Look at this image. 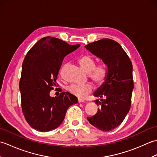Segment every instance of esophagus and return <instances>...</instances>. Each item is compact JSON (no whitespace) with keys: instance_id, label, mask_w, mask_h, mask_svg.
<instances>
[{"instance_id":"34e87169","label":"esophagus","mask_w":157,"mask_h":157,"mask_svg":"<svg viewBox=\"0 0 157 157\" xmlns=\"http://www.w3.org/2000/svg\"><path fill=\"white\" fill-rule=\"evenodd\" d=\"M85 101L84 99H82V98H78V102H84Z\"/></svg>"}]
</instances>
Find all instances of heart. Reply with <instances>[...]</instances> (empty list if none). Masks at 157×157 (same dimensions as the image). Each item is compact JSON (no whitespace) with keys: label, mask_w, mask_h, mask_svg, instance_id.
<instances>
[{"label":"heart","mask_w":157,"mask_h":157,"mask_svg":"<svg viewBox=\"0 0 157 157\" xmlns=\"http://www.w3.org/2000/svg\"><path fill=\"white\" fill-rule=\"evenodd\" d=\"M78 63L86 73H89V77L96 84L101 85L107 78V70L102 65L95 66V61L88 55H83L78 59ZM93 86L90 84H73L68 87V90L71 94L79 98H84L91 92Z\"/></svg>","instance_id":"1"}]
</instances>
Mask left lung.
<instances>
[{"instance_id":"obj_1","label":"left lung","mask_w":157,"mask_h":157,"mask_svg":"<svg viewBox=\"0 0 157 157\" xmlns=\"http://www.w3.org/2000/svg\"><path fill=\"white\" fill-rule=\"evenodd\" d=\"M85 48L102 59L107 68L106 81L94 93L96 97L101 98V101L96 100L94 102L101 107L87 119L100 130L111 131L123 122L131 106L132 63L121 46L111 39H101Z\"/></svg>"}]
</instances>
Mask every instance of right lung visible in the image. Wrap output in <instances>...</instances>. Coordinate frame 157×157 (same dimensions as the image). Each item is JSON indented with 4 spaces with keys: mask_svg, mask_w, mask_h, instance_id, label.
<instances>
[{
    "mask_svg": "<svg viewBox=\"0 0 157 157\" xmlns=\"http://www.w3.org/2000/svg\"><path fill=\"white\" fill-rule=\"evenodd\" d=\"M79 46L47 36L28 52L22 65L19 90L23 115L32 128L42 132L56 129L69 106L78 103L76 96L68 92L55 97H51L50 92L56 86L63 59Z\"/></svg>",
    "mask_w": 157,
    "mask_h": 157,
    "instance_id": "1",
    "label": "right lung"
}]
</instances>
